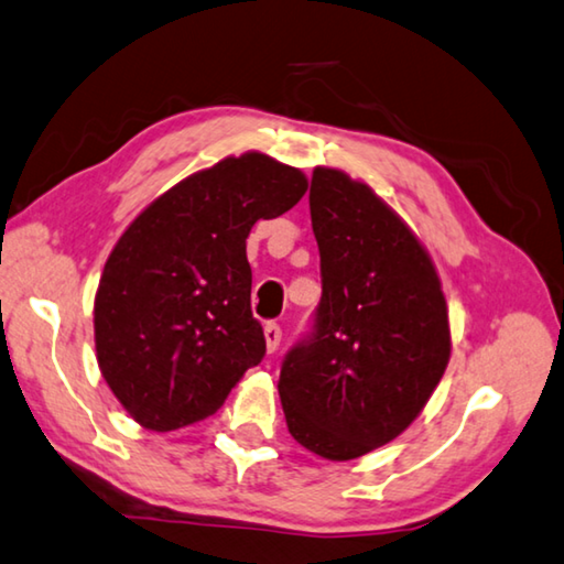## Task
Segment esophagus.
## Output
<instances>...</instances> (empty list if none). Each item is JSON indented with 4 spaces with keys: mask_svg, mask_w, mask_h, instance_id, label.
I'll use <instances>...</instances> for the list:
<instances>
[{
    "mask_svg": "<svg viewBox=\"0 0 564 564\" xmlns=\"http://www.w3.org/2000/svg\"><path fill=\"white\" fill-rule=\"evenodd\" d=\"M280 339H282V329L280 324L274 322H267L264 324V341H267V351H276V347H280Z\"/></svg>",
    "mask_w": 564,
    "mask_h": 564,
    "instance_id": "esophagus-1",
    "label": "esophagus"
}]
</instances>
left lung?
Segmentation results:
<instances>
[{
  "label": "left lung",
  "mask_w": 564,
  "mask_h": 564,
  "mask_svg": "<svg viewBox=\"0 0 564 564\" xmlns=\"http://www.w3.org/2000/svg\"><path fill=\"white\" fill-rule=\"evenodd\" d=\"M322 302L307 341L280 371L292 438L327 460H354L401 436L451 359L441 276L416 232L339 167L310 191Z\"/></svg>",
  "instance_id": "obj_1"
}]
</instances>
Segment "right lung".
<instances>
[{
	"label": "right lung",
	"instance_id": "add662e5",
	"mask_svg": "<svg viewBox=\"0 0 564 564\" xmlns=\"http://www.w3.org/2000/svg\"><path fill=\"white\" fill-rule=\"evenodd\" d=\"M307 185L300 167L260 151L227 155L158 195L118 237L94 300L96 361L143 429L213 416L262 361L245 240Z\"/></svg>",
	"mask_w": 564,
	"mask_h": 564
}]
</instances>
